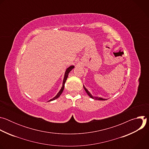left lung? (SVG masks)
<instances>
[{"mask_svg":"<svg viewBox=\"0 0 149 149\" xmlns=\"http://www.w3.org/2000/svg\"><path fill=\"white\" fill-rule=\"evenodd\" d=\"M83 87H84V90H85V91H86V93H87V94L91 98H93V99H94V100H106V99H105V98H101V97H93V95H92V94L90 93V91L86 88L85 87V86H84L83 85Z\"/></svg>","mask_w":149,"mask_h":149,"instance_id":"left-lung-1","label":"left lung"}]
</instances>
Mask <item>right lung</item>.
Returning a JSON list of instances; mask_svg holds the SVG:
<instances>
[{"instance_id": "1", "label": "right lung", "mask_w": 149, "mask_h": 149, "mask_svg": "<svg viewBox=\"0 0 149 149\" xmlns=\"http://www.w3.org/2000/svg\"><path fill=\"white\" fill-rule=\"evenodd\" d=\"M74 67H74V65H71L70 67H69L68 68H67V70H66V71H65V72L64 77H63V81H62V87H61V90H59V91L58 93V94H57L54 98H52V99L49 100L48 101H53V100H55V99L58 98L61 95L63 91V89H64L65 83V82H66V81H67V78H68V74H69L70 72L73 68H74Z\"/></svg>"}]
</instances>
